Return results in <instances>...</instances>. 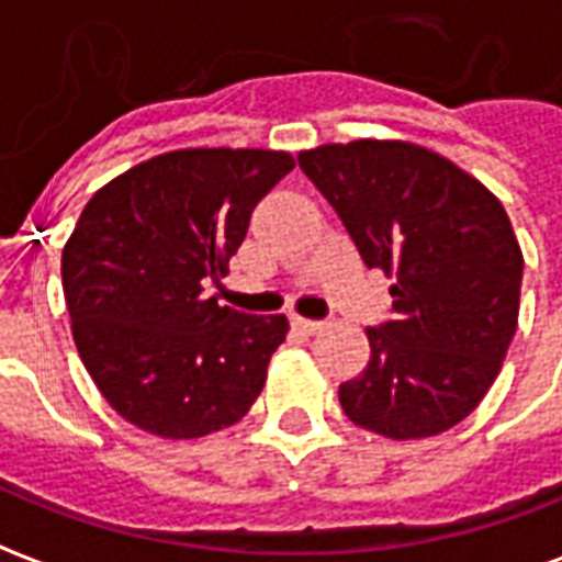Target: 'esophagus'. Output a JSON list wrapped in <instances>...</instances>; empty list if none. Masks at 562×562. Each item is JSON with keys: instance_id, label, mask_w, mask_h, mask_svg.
<instances>
[{"instance_id": "obj_1", "label": "esophagus", "mask_w": 562, "mask_h": 562, "mask_svg": "<svg viewBox=\"0 0 562 562\" xmlns=\"http://www.w3.org/2000/svg\"><path fill=\"white\" fill-rule=\"evenodd\" d=\"M292 325L301 334H316V330H322V322H316V318H304V316H294Z\"/></svg>"}]
</instances>
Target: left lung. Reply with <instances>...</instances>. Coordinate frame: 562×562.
Instances as JSON below:
<instances>
[{
	"mask_svg": "<svg viewBox=\"0 0 562 562\" xmlns=\"http://www.w3.org/2000/svg\"><path fill=\"white\" fill-rule=\"evenodd\" d=\"M367 268L397 277L370 361L340 385L355 424L389 439L436 436L494 385L518 328L524 256L506 210L475 177L403 140L297 156Z\"/></svg>",
	"mask_w": 562,
	"mask_h": 562,
	"instance_id": "obj_1",
	"label": "left lung"
}]
</instances>
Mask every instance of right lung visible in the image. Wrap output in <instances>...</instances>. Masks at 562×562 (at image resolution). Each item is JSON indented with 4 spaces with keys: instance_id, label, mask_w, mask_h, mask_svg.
Here are the masks:
<instances>
[{
    "instance_id": "right-lung-1",
    "label": "right lung",
    "mask_w": 562,
    "mask_h": 562,
    "mask_svg": "<svg viewBox=\"0 0 562 562\" xmlns=\"http://www.w3.org/2000/svg\"><path fill=\"white\" fill-rule=\"evenodd\" d=\"M294 168L273 149H177L102 186L63 249L75 342L104 401L165 439L240 422L285 316H246L220 282L252 210Z\"/></svg>"
}]
</instances>
